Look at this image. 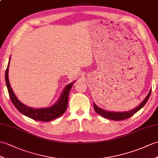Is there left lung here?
<instances>
[{"label":"left lung","mask_w":158,"mask_h":158,"mask_svg":"<svg viewBox=\"0 0 158 158\" xmlns=\"http://www.w3.org/2000/svg\"><path fill=\"white\" fill-rule=\"evenodd\" d=\"M151 92H152V89H150L148 95L146 96V98H145V100L143 101L140 104H139V106H138L136 108L132 110L129 111V112H108V111L104 110L101 109L100 108L98 107V106L95 104L94 105V108L95 111H96L98 114H100L102 116L104 117V118H106L114 120H116V121L125 120V119L130 118V117H131L133 115H134L135 113L137 112L139 110L143 107L145 104H146V102H148V99L149 98L150 95H151Z\"/></svg>","instance_id":"8db88e82"}]
</instances>
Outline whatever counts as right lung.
Returning a JSON list of instances; mask_svg holds the SVG:
<instances>
[{
	"instance_id": "obj_1",
	"label": "right lung",
	"mask_w": 158,
	"mask_h": 158,
	"mask_svg": "<svg viewBox=\"0 0 158 158\" xmlns=\"http://www.w3.org/2000/svg\"><path fill=\"white\" fill-rule=\"evenodd\" d=\"M9 62L8 66L5 71V82L6 85L8 89V92L9 97L10 98L12 103L15 106L21 114H23L25 116H26L29 118L37 121H44V122H48L55 118H58L62 114H63L67 108L68 100H69V94L70 92V90L73 86V82L69 84L64 88V91H62V94L59 99V100L57 102L56 104L53 106H51L50 108H40V109H34L31 108L27 107L18 100L15 95L13 93L12 88L10 87L9 83V80L8 77V72H9Z\"/></svg>"
}]
</instances>
